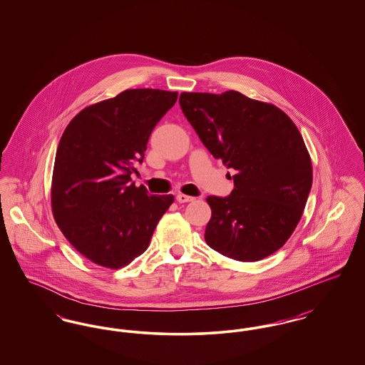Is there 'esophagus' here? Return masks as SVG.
Segmentation results:
<instances>
[{"label":"esophagus","instance_id":"1","mask_svg":"<svg viewBox=\"0 0 365 365\" xmlns=\"http://www.w3.org/2000/svg\"><path fill=\"white\" fill-rule=\"evenodd\" d=\"M194 200H195L194 197L186 195V194H178V195H176V201L180 202V204H183V202H191V201H194Z\"/></svg>","mask_w":365,"mask_h":365}]
</instances>
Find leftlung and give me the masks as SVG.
I'll return each mask as SVG.
<instances>
[{
	"instance_id": "left-lung-1",
	"label": "left lung",
	"mask_w": 365,
	"mask_h": 365,
	"mask_svg": "<svg viewBox=\"0 0 365 365\" xmlns=\"http://www.w3.org/2000/svg\"><path fill=\"white\" fill-rule=\"evenodd\" d=\"M179 104L195 133L232 175L228 197L209 195L205 241L220 255L259 261L293 234L312 187L302 135L278 106L240 91L182 93Z\"/></svg>"
}]
</instances>
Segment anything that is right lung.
I'll return each mask as SVG.
<instances>
[{
  "instance_id": "obj_1",
  "label": "right lung",
  "mask_w": 365,
  "mask_h": 365,
  "mask_svg": "<svg viewBox=\"0 0 365 365\" xmlns=\"http://www.w3.org/2000/svg\"><path fill=\"white\" fill-rule=\"evenodd\" d=\"M176 100V91L124 90L87 106L64 130L53 168V216L94 264L118 269L137 259L174 202L173 194L152 195L130 182L153 128Z\"/></svg>"
}]
</instances>
